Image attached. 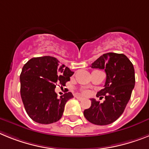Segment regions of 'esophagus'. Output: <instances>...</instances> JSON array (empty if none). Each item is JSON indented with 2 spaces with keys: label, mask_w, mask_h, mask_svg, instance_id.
I'll return each instance as SVG.
<instances>
[{
  "label": "esophagus",
  "mask_w": 149,
  "mask_h": 149,
  "mask_svg": "<svg viewBox=\"0 0 149 149\" xmlns=\"http://www.w3.org/2000/svg\"><path fill=\"white\" fill-rule=\"evenodd\" d=\"M76 99H77V100H80V101H81V100H83V98H82V97H81L76 96Z\"/></svg>",
  "instance_id": "1"
}]
</instances>
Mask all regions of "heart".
<instances>
[{"instance_id":"b5f03b06","label":"heart","mask_w":149,"mask_h":149,"mask_svg":"<svg viewBox=\"0 0 149 149\" xmlns=\"http://www.w3.org/2000/svg\"><path fill=\"white\" fill-rule=\"evenodd\" d=\"M82 94H85V95H87V94H88V92L87 91H82Z\"/></svg>"}]
</instances>
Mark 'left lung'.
Segmentation results:
<instances>
[{"label": "left lung", "instance_id": "left-lung-1", "mask_svg": "<svg viewBox=\"0 0 149 149\" xmlns=\"http://www.w3.org/2000/svg\"><path fill=\"white\" fill-rule=\"evenodd\" d=\"M91 67L105 70L104 88L98 92L105 100L100 103L91 99V106L84 110V116L94 125H109L121 116L130 99L135 85L134 65L124 54L109 52L101 55Z\"/></svg>", "mask_w": 149, "mask_h": 149}]
</instances>
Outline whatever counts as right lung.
Masks as SVG:
<instances>
[{"instance_id":"obj_1","label":"right lung","mask_w":149,"mask_h":149,"mask_svg":"<svg viewBox=\"0 0 149 149\" xmlns=\"http://www.w3.org/2000/svg\"><path fill=\"white\" fill-rule=\"evenodd\" d=\"M74 72L52 56L33 58L24 64L20 75V92L25 111L33 121L52 124L61 119L71 92L58 97L57 83L65 85Z\"/></svg>"}]
</instances>
